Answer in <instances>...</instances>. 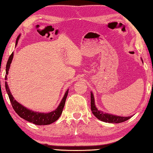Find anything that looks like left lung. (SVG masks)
Returning <instances> with one entry per match:
<instances>
[{
    "instance_id": "8db88e82",
    "label": "left lung",
    "mask_w": 153,
    "mask_h": 153,
    "mask_svg": "<svg viewBox=\"0 0 153 153\" xmlns=\"http://www.w3.org/2000/svg\"><path fill=\"white\" fill-rule=\"evenodd\" d=\"M91 109L93 114L98 119L105 123H122L128 120L132 117L117 116L112 114H109V113H103L101 111L98 110L96 106H95L94 97L92 92H91Z\"/></svg>"
}]
</instances>
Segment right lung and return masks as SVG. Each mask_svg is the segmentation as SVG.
Here are the masks:
<instances>
[{"label": "right lung", "instance_id": "obj_1", "mask_svg": "<svg viewBox=\"0 0 153 153\" xmlns=\"http://www.w3.org/2000/svg\"><path fill=\"white\" fill-rule=\"evenodd\" d=\"M20 36V35H19V36L17 37L16 41V46L18 44V41L19 40ZM13 56H14V53L13 52L11 53L10 57H9L8 60L7 62V66H6L5 79H7V75L8 73V70H9V68H10V65L12 62V60H13ZM5 88L8 94L9 100L10 101L12 106H13L15 112H16L21 118H22L24 119H25V120H26L27 121L37 125H50L58 120L59 117H60L62 113L63 109H64V107L65 102V100H66V98L68 94V90H69V89H68L66 92H65V95H64V97H63L60 103H59L58 107H57V109L56 110L53 111L50 113H44L33 111L27 109L26 107H24L19 103H18L17 101L14 99L13 95L11 94L7 82H5Z\"/></svg>", "mask_w": 153, "mask_h": 153}]
</instances>
